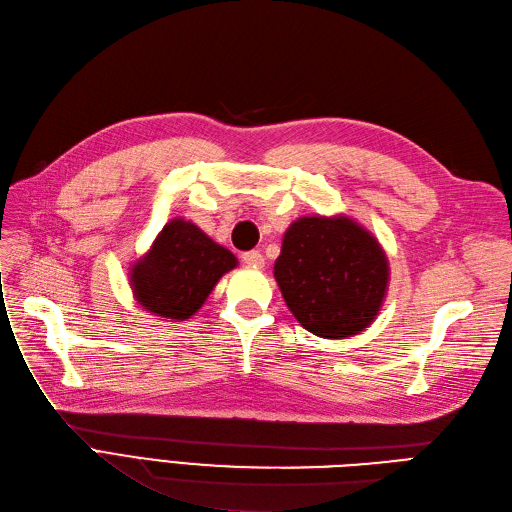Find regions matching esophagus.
<instances>
[{
	"label": "esophagus",
	"instance_id": "obj_1",
	"mask_svg": "<svg viewBox=\"0 0 512 512\" xmlns=\"http://www.w3.org/2000/svg\"><path fill=\"white\" fill-rule=\"evenodd\" d=\"M242 261L246 263V266H251V268H263V263H266V261H263V255L259 251L244 253Z\"/></svg>",
	"mask_w": 512,
	"mask_h": 512
}]
</instances>
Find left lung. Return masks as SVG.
Instances as JSON below:
<instances>
[{"label":"left lung","mask_w":512,"mask_h":512,"mask_svg":"<svg viewBox=\"0 0 512 512\" xmlns=\"http://www.w3.org/2000/svg\"><path fill=\"white\" fill-rule=\"evenodd\" d=\"M274 278L304 329L340 340L376 319L387 295L389 261L353 219L302 217L283 236Z\"/></svg>","instance_id":"obj_1"}]
</instances>
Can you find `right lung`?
<instances>
[{"instance_id":"1","label":"right lung","mask_w":512,"mask_h":512,"mask_svg":"<svg viewBox=\"0 0 512 512\" xmlns=\"http://www.w3.org/2000/svg\"><path fill=\"white\" fill-rule=\"evenodd\" d=\"M238 259L185 219H172L155 238L151 251L131 268L134 298L151 315L185 321L202 308L219 278Z\"/></svg>"}]
</instances>
